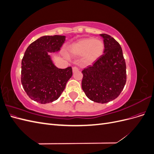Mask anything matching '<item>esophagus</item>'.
I'll return each instance as SVG.
<instances>
[{
    "label": "esophagus",
    "mask_w": 154,
    "mask_h": 154,
    "mask_svg": "<svg viewBox=\"0 0 154 154\" xmlns=\"http://www.w3.org/2000/svg\"><path fill=\"white\" fill-rule=\"evenodd\" d=\"M78 70H79V69L78 67H72V71H73V72H75L78 71Z\"/></svg>",
    "instance_id": "esophagus-1"
}]
</instances>
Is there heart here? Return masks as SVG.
<instances>
[{"mask_svg": "<svg viewBox=\"0 0 154 154\" xmlns=\"http://www.w3.org/2000/svg\"><path fill=\"white\" fill-rule=\"evenodd\" d=\"M104 49L105 45L102 40L94 38H85L74 44L71 51L74 55H85V62L92 63L101 57Z\"/></svg>", "mask_w": 154, "mask_h": 154, "instance_id": "1", "label": "heart"}]
</instances>
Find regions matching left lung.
Returning a JSON list of instances; mask_svg holds the SVG:
<instances>
[{
	"label": "left lung",
	"mask_w": 154,
	"mask_h": 154,
	"mask_svg": "<svg viewBox=\"0 0 154 154\" xmlns=\"http://www.w3.org/2000/svg\"><path fill=\"white\" fill-rule=\"evenodd\" d=\"M100 36L103 38L104 54L92 66L83 70L82 87L88 99L106 103L122 92L127 81V72L119 44L109 35Z\"/></svg>",
	"instance_id": "1"
}]
</instances>
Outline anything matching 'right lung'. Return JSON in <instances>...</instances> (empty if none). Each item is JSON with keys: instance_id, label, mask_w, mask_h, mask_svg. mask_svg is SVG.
I'll return each instance as SVG.
<instances>
[{"instance_id": "obj_1", "label": "right lung", "mask_w": 154, "mask_h": 154, "mask_svg": "<svg viewBox=\"0 0 154 154\" xmlns=\"http://www.w3.org/2000/svg\"><path fill=\"white\" fill-rule=\"evenodd\" d=\"M65 40V36H44L26 51L22 60L21 83L35 101L45 104L58 100L72 75L71 67L58 69L48 54L59 51Z\"/></svg>"}]
</instances>
